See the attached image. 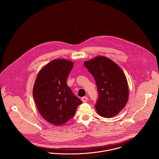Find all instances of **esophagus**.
Here are the masks:
<instances>
[{
  "label": "esophagus",
  "mask_w": 159,
  "mask_h": 159,
  "mask_svg": "<svg viewBox=\"0 0 159 159\" xmlns=\"http://www.w3.org/2000/svg\"><path fill=\"white\" fill-rule=\"evenodd\" d=\"M88 100V98L87 97H83L81 98V100L83 102H86Z\"/></svg>",
  "instance_id": "34e87169"
}]
</instances>
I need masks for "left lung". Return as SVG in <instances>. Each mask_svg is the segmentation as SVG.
<instances>
[{
    "label": "left lung",
    "mask_w": 159,
    "mask_h": 159,
    "mask_svg": "<svg viewBox=\"0 0 159 159\" xmlns=\"http://www.w3.org/2000/svg\"><path fill=\"white\" fill-rule=\"evenodd\" d=\"M93 76L98 92L95 109L98 115L111 118L119 113L129 99L127 78L120 67L110 59L97 56L84 62Z\"/></svg>",
    "instance_id": "obj_1"
}]
</instances>
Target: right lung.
<instances>
[{"instance_id":"add662e5","label":"right lung","mask_w":159,"mask_h":159,"mask_svg":"<svg viewBox=\"0 0 159 159\" xmlns=\"http://www.w3.org/2000/svg\"><path fill=\"white\" fill-rule=\"evenodd\" d=\"M73 67L71 61L54 59L39 71L34 83L33 95L37 108L45 120L56 126L71 119L82 103L67 84Z\"/></svg>"}]
</instances>
